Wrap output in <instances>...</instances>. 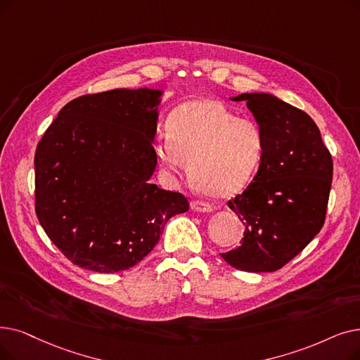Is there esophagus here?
I'll return each mask as SVG.
<instances>
[{"label": "esophagus", "instance_id": "obj_1", "mask_svg": "<svg viewBox=\"0 0 360 360\" xmlns=\"http://www.w3.org/2000/svg\"><path fill=\"white\" fill-rule=\"evenodd\" d=\"M191 209L194 212H200V213H210V212H213V207L210 205H207V202L197 201V200L191 201Z\"/></svg>", "mask_w": 360, "mask_h": 360}]
</instances>
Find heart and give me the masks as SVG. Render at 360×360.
Segmentation results:
<instances>
[{
    "label": "heart",
    "mask_w": 360,
    "mask_h": 360,
    "mask_svg": "<svg viewBox=\"0 0 360 360\" xmlns=\"http://www.w3.org/2000/svg\"><path fill=\"white\" fill-rule=\"evenodd\" d=\"M167 135L155 139L154 158L169 175H181L188 163L195 188L213 198L243 191L253 181L266 150L260 124L236 117L222 101L190 100L170 113Z\"/></svg>",
    "instance_id": "obj_1"
}]
</instances>
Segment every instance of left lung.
<instances>
[{
  "label": "left lung",
  "instance_id": "left-lung-1",
  "mask_svg": "<svg viewBox=\"0 0 360 360\" xmlns=\"http://www.w3.org/2000/svg\"><path fill=\"white\" fill-rule=\"evenodd\" d=\"M231 100L245 101L264 132L266 150L253 182L228 202L245 229L241 244L221 256L240 271L274 272L323 226L333 159L316 123L300 108L268 92Z\"/></svg>",
  "mask_w": 360,
  "mask_h": 360
}]
</instances>
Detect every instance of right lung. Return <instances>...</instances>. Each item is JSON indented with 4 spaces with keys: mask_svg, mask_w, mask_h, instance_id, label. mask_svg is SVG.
I'll return each instance as SVG.
<instances>
[{
    "mask_svg": "<svg viewBox=\"0 0 360 360\" xmlns=\"http://www.w3.org/2000/svg\"><path fill=\"white\" fill-rule=\"evenodd\" d=\"M160 89L119 88L68 103L35 153V210L72 263L115 274L141 262L172 216L190 209L181 193L151 184L158 165Z\"/></svg>",
    "mask_w": 360,
    "mask_h": 360,
    "instance_id": "right-lung-1",
    "label": "right lung"
}]
</instances>
